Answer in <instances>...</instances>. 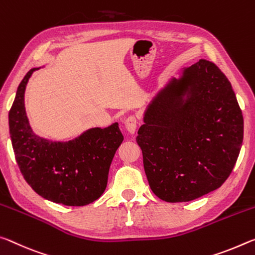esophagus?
<instances>
[{
  "label": "esophagus",
  "instance_id": "1",
  "mask_svg": "<svg viewBox=\"0 0 255 255\" xmlns=\"http://www.w3.org/2000/svg\"><path fill=\"white\" fill-rule=\"evenodd\" d=\"M125 128H127L128 132L130 133H134L135 132V128H136V119L134 115H130L128 118H127L125 120Z\"/></svg>",
  "mask_w": 255,
  "mask_h": 255
}]
</instances>
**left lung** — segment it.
I'll return each instance as SVG.
<instances>
[{
    "instance_id": "8db88e82",
    "label": "left lung",
    "mask_w": 255,
    "mask_h": 255,
    "mask_svg": "<svg viewBox=\"0 0 255 255\" xmlns=\"http://www.w3.org/2000/svg\"><path fill=\"white\" fill-rule=\"evenodd\" d=\"M136 142L150 189L166 202L215 191L231 175L243 142V115L231 82L207 60L183 70L155 95Z\"/></svg>"
}]
</instances>
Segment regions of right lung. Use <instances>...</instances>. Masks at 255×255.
<instances>
[{
	"mask_svg": "<svg viewBox=\"0 0 255 255\" xmlns=\"http://www.w3.org/2000/svg\"><path fill=\"white\" fill-rule=\"evenodd\" d=\"M33 68L24 76L9 112L12 147L23 178L40 197L65 206H86L107 186L108 172L123 141L119 123L93 128L73 140L51 141L32 132L24 110V90Z\"/></svg>",
	"mask_w": 255,
	"mask_h": 255,
	"instance_id": "obj_1",
	"label": "right lung"
}]
</instances>
